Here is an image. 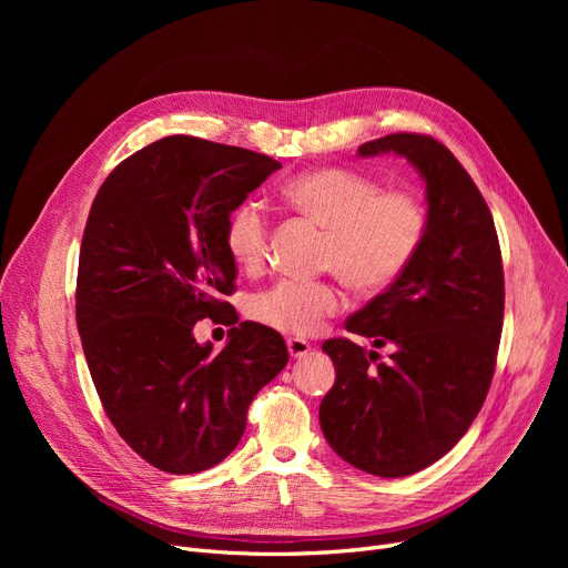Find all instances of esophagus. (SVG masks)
<instances>
[{
    "instance_id": "obj_1",
    "label": "esophagus",
    "mask_w": 568,
    "mask_h": 568,
    "mask_svg": "<svg viewBox=\"0 0 568 568\" xmlns=\"http://www.w3.org/2000/svg\"><path fill=\"white\" fill-rule=\"evenodd\" d=\"M311 343H306V341H302V338H290L287 341V352H290V356L292 359H304L306 354H311Z\"/></svg>"
}]
</instances>
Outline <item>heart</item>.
Segmentation results:
<instances>
[{
    "instance_id": "b5f03b06",
    "label": "heart",
    "mask_w": 568,
    "mask_h": 568,
    "mask_svg": "<svg viewBox=\"0 0 568 568\" xmlns=\"http://www.w3.org/2000/svg\"><path fill=\"white\" fill-rule=\"evenodd\" d=\"M283 200L326 230L322 264L352 290L375 294L396 283L428 230L424 202L409 191H382L373 176L345 168H320L290 179ZM268 219L255 202H242L227 219L232 260L255 272L266 257ZM343 306L334 283L285 278L253 296L251 315L287 336H313Z\"/></svg>"
}]
</instances>
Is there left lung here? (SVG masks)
Instances as JSON below:
<instances>
[{
	"label": "left lung",
	"instance_id": "obj_1",
	"mask_svg": "<svg viewBox=\"0 0 568 568\" xmlns=\"http://www.w3.org/2000/svg\"><path fill=\"white\" fill-rule=\"evenodd\" d=\"M356 154L414 165L428 230L407 272L347 320V332L392 345L389 362L373 366L379 354L345 338L322 345L336 382L320 426L343 460L396 479L452 452L486 400L504 320L501 253L484 195L442 142L394 133Z\"/></svg>",
	"mask_w": 568,
	"mask_h": 568
}]
</instances>
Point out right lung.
Masks as SVG:
<instances>
[{
  "instance_id": "right-lung-1",
  "label": "right lung",
  "mask_w": 568,
  "mask_h": 568,
  "mask_svg": "<svg viewBox=\"0 0 568 568\" xmlns=\"http://www.w3.org/2000/svg\"><path fill=\"white\" fill-rule=\"evenodd\" d=\"M281 163L242 146L170 135L119 163L89 212L75 320L108 419L170 474L232 454L255 394L287 364L278 332L240 322L216 355L194 322L236 311L230 214Z\"/></svg>"
}]
</instances>
